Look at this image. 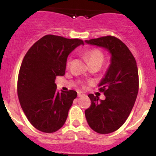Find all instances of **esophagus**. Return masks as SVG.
<instances>
[{
	"mask_svg": "<svg viewBox=\"0 0 156 156\" xmlns=\"http://www.w3.org/2000/svg\"><path fill=\"white\" fill-rule=\"evenodd\" d=\"M83 96H84V94L83 92H81V91H78V97H83Z\"/></svg>",
	"mask_w": 156,
	"mask_h": 156,
	"instance_id": "1",
	"label": "esophagus"
}]
</instances>
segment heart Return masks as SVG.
<instances>
[{
    "mask_svg": "<svg viewBox=\"0 0 156 156\" xmlns=\"http://www.w3.org/2000/svg\"><path fill=\"white\" fill-rule=\"evenodd\" d=\"M84 56L87 59L89 64L95 62H100L102 63L103 61V53L98 49H90V50H88L87 51L85 52ZM69 63H70V59L68 60L67 65L69 66Z\"/></svg>",
    "mask_w": 156,
    "mask_h": 156,
    "instance_id": "b5f03b06",
    "label": "heart"
}]
</instances>
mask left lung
Returning a JSON list of instances; mask_svg holds the SVG:
<instances>
[{"label": "left lung", "mask_w": 156, "mask_h": 156, "mask_svg": "<svg viewBox=\"0 0 156 156\" xmlns=\"http://www.w3.org/2000/svg\"><path fill=\"white\" fill-rule=\"evenodd\" d=\"M85 42L104 48L111 56L109 66L98 85L106 99L90 94L91 105L85 110L90 128L106 134L122 127L133 107L139 88L138 69L131 52L117 37L105 36Z\"/></svg>", "instance_id": "obj_1"}]
</instances>
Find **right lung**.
Instances as JSON below:
<instances>
[{"mask_svg": "<svg viewBox=\"0 0 156 156\" xmlns=\"http://www.w3.org/2000/svg\"><path fill=\"white\" fill-rule=\"evenodd\" d=\"M80 39H69L48 34L28 50L22 62L17 92L20 105L30 123L45 133L62 127L77 92L56 90V76L65 75L68 56Z\"/></svg>", "mask_w": 156, "mask_h": 156, "instance_id": "right-lung-1", "label": "right lung"}]
</instances>
